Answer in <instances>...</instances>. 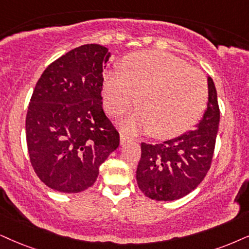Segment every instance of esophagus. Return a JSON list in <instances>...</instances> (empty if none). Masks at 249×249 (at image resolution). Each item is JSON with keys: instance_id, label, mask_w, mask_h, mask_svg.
<instances>
[{"instance_id": "34e87169", "label": "esophagus", "mask_w": 249, "mask_h": 249, "mask_svg": "<svg viewBox=\"0 0 249 249\" xmlns=\"http://www.w3.org/2000/svg\"><path fill=\"white\" fill-rule=\"evenodd\" d=\"M119 141H121V144L127 142V141H131V138L127 137L126 134L124 133H121V135H119Z\"/></svg>"}]
</instances>
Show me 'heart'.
<instances>
[{
  "label": "heart",
  "mask_w": 249,
  "mask_h": 249,
  "mask_svg": "<svg viewBox=\"0 0 249 249\" xmlns=\"http://www.w3.org/2000/svg\"><path fill=\"white\" fill-rule=\"evenodd\" d=\"M103 100L111 116L124 114L137 101L140 110L125 128L152 130L154 137L169 139L199 121L208 101V86L203 74L181 58L143 50L123 59L121 71L107 72Z\"/></svg>",
  "instance_id": "1"
}]
</instances>
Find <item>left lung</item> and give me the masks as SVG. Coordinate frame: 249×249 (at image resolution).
<instances>
[{
    "label": "left lung",
    "mask_w": 249,
    "mask_h": 249,
    "mask_svg": "<svg viewBox=\"0 0 249 249\" xmlns=\"http://www.w3.org/2000/svg\"><path fill=\"white\" fill-rule=\"evenodd\" d=\"M208 105L192 131L162 143H141L137 168L140 191L153 200L174 201L200 185L212 164L219 124L217 92L208 77Z\"/></svg>",
    "instance_id": "1"
}]
</instances>
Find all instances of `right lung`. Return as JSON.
<instances>
[{"label":"right lung","instance_id":"add662e5","mask_svg":"<svg viewBox=\"0 0 249 249\" xmlns=\"http://www.w3.org/2000/svg\"><path fill=\"white\" fill-rule=\"evenodd\" d=\"M106 47L92 43L53 62L34 88L26 116L31 164L41 181L62 193L95 182L99 168L119 144L102 109Z\"/></svg>","mask_w":249,"mask_h":249}]
</instances>
